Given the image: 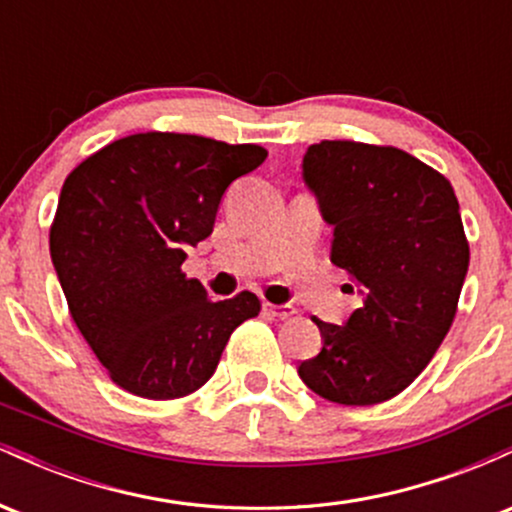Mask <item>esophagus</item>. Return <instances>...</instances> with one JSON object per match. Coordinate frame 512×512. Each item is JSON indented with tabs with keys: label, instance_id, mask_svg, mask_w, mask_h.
<instances>
[{
	"label": "esophagus",
	"instance_id": "obj_1",
	"mask_svg": "<svg viewBox=\"0 0 512 512\" xmlns=\"http://www.w3.org/2000/svg\"><path fill=\"white\" fill-rule=\"evenodd\" d=\"M262 310H264V313H267L269 317H276V320H286V317H291L293 313H296V308H293V305H289V303H284V305L264 303Z\"/></svg>",
	"mask_w": 512,
	"mask_h": 512
}]
</instances>
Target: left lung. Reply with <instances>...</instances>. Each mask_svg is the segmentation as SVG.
Here are the masks:
<instances>
[{
	"label": "left lung",
	"instance_id": "1",
	"mask_svg": "<svg viewBox=\"0 0 512 512\" xmlns=\"http://www.w3.org/2000/svg\"><path fill=\"white\" fill-rule=\"evenodd\" d=\"M303 180L334 228L332 262L363 303L344 325L313 317L322 349L298 375L346 407L387 402L431 363L455 320L469 267L455 190L407 151L346 139L308 146Z\"/></svg>",
	"mask_w": 512,
	"mask_h": 512
}]
</instances>
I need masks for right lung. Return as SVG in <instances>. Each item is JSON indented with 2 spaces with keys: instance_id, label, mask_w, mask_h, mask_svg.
<instances>
[{
  "instance_id": "1",
  "label": "right lung",
  "mask_w": 512,
  "mask_h": 512,
  "mask_svg": "<svg viewBox=\"0 0 512 512\" xmlns=\"http://www.w3.org/2000/svg\"><path fill=\"white\" fill-rule=\"evenodd\" d=\"M264 158L257 144L144 132L67 175L50 257L76 327L122 390L146 399L199 390L233 330L260 313L255 293L211 301L180 267L214 231L228 185Z\"/></svg>"
}]
</instances>
